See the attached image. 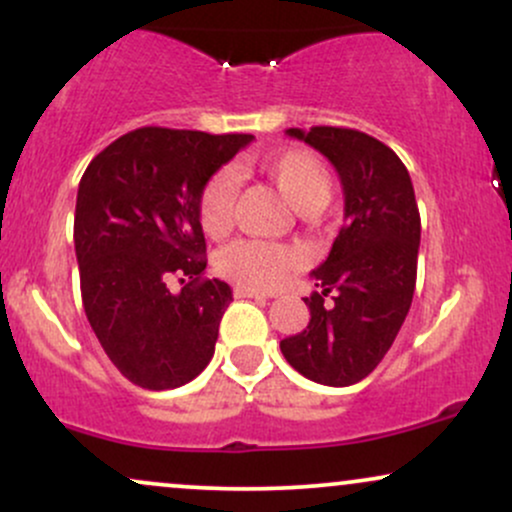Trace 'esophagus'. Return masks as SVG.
<instances>
[{
    "instance_id": "obj_1",
    "label": "esophagus",
    "mask_w": 512,
    "mask_h": 512,
    "mask_svg": "<svg viewBox=\"0 0 512 512\" xmlns=\"http://www.w3.org/2000/svg\"><path fill=\"white\" fill-rule=\"evenodd\" d=\"M233 293H236V298H257V301H267V298H272L269 293L250 289V286H240V284L233 289Z\"/></svg>"
}]
</instances>
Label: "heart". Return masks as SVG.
I'll return each instance as SVG.
<instances>
[{
  "label": "heart",
  "instance_id": "obj_1",
  "mask_svg": "<svg viewBox=\"0 0 512 512\" xmlns=\"http://www.w3.org/2000/svg\"><path fill=\"white\" fill-rule=\"evenodd\" d=\"M267 178L279 187L293 209L310 214L325 207L332 197V175L315 154L303 149L281 151L262 163ZM238 180L233 170L211 175L199 197V223L209 236H221L231 228ZM296 250L267 240L243 238L221 252L219 267L240 286L250 289H276L296 269Z\"/></svg>",
  "mask_w": 512,
  "mask_h": 512
}]
</instances>
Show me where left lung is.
<instances>
[{"label":"left lung","instance_id":"1","mask_svg":"<svg viewBox=\"0 0 512 512\" xmlns=\"http://www.w3.org/2000/svg\"><path fill=\"white\" fill-rule=\"evenodd\" d=\"M286 134L320 151L344 190V226L313 272L303 298L310 322L281 339V354L308 380L354 385L383 361L411 308L421 219L414 185L390 146L344 127H291Z\"/></svg>","mask_w":512,"mask_h":512}]
</instances>
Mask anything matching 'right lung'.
Instances as JSON below:
<instances>
[{"label": "right lung", "instance_id": "right-lung-1", "mask_svg": "<svg viewBox=\"0 0 512 512\" xmlns=\"http://www.w3.org/2000/svg\"><path fill=\"white\" fill-rule=\"evenodd\" d=\"M252 139L142 127L88 163L74 214L81 301L103 351L129 383L173 390L209 366L233 291L202 276L199 197ZM170 278L181 279L180 292L167 289Z\"/></svg>", "mask_w": 512, "mask_h": 512}]
</instances>
